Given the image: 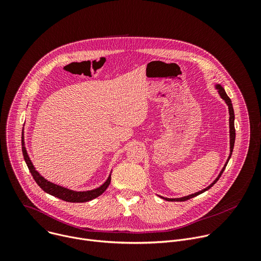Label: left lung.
I'll use <instances>...</instances> for the list:
<instances>
[{
	"label": "left lung",
	"instance_id": "1",
	"mask_svg": "<svg viewBox=\"0 0 261 261\" xmlns=\"http://www.w3.org/2000/svg\"><path fill=\"white\" fill-rule=\"evenodd\" d=\"M216 88L218 89V92H219V94H220V96H221V98L223 99V100H225V102L227 103V105H228V109H229V128H230V155H229V157H228V160L226 161V163H225V165H224V167H223V169L221 170V172H220V174L218 175V177L208 186V187H206L205 189H203V190H201V191H199V192H196V193H194V194H191V195H188V196H185V197H181V198H164V197H162L163 199H165V200H168V201H186V200H188V199H190V198H193V197H195V196H197V195H199V194H201V193H203V192H205L206 190H208L211 187H213V186L217 182V180L220 178V176L222 175V173H223V171H224V169H225V167H226V165H227V163H228V161H229V159H230V157H231V154H232V151H233V145H234V140H236V129H234V111H233V107H232V103H231V100H230V98L227 96V94L225 93V91H224V89H223L220 85H218V86H216Z\"/></svg>",
	"mask_w": 261,
	"mask_h": 261
}]
</instances>
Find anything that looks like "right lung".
Wrapping results in <instances>:
<instances>
[{
    "instance_id": "obj_1",
    "label": "right lung",
    "mask_w": 261,
    "mask_h": 261,
    "mask_svg": "<svg viewBox=\"0 0 261 261\" xmlns=\"http://www.w3.org/2000/svg\"><path fill=\"white\" fill-rule=\"evenodd\" d=\"M21 145H22V155H23V158H24V161L27 163V166L32 174V176L34 177L35 181L38 184L39 187L46 193L55 196V197H58L62 200H65V201H68V202H86V201H90L98 196H100L109 186L110 184V180H111V177L110 175L108 176L107 180L102 185L100 186L99 188L97 189H94V190H91V191H86V192H76V191H72V190H69V189H66V188H63L61 187V186H58L56 184H53L48 180H46L42 175L39 174L38 171H36L29 156H28V153H27V150L24 147V141H23V136H22V141H21Z\"/></svg>"
}]
</instances>
